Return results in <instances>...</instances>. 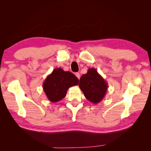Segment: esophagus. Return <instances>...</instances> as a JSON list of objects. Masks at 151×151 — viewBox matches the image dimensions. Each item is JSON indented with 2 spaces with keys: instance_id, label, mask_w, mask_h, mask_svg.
I'll return each instance as SVG.
<instances>
[{
  "instance_id": "1",
  "label": "esophagus",
  "mask_w": 151,
  "mask_h": 151,
  "mask_svg": "<svg viewBox=\"0 0 151 151\" xmlns=\"http://www.w3.org/2000/svg\"><path fill=\"white\" fill-rule=\"evenodd\" d=\"M75 75H76V77H77L78 79H80V77H81L80 74H79L78 73H75Z\"/></svg>"
}]
</instances>
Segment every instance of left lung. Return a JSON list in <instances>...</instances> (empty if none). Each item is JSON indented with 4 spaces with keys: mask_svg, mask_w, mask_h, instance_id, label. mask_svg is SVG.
I'll list each match as a JSON object with an SVG mask.
<instances>
[{
    "mask_svg": "<svg viewBox=\"0 0 151 151\" xmlns=\"http://www.w3.org/2000/svg\"><path fill=\"white\" fill-rule=\"evenodd\" d=\"M79 87L86 99L93 104L103 100L108 89V84L95 68H88L87 73L81 76Z\"/></svg>",
    "mask_w": 151,
    "mask_h": 151,
    "instance_id": "left-lung-1",
    "label": "left lung"
}]
</instances>
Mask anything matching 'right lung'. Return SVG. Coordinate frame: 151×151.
Masks as SVG:
<instances>
[{
	"instance_id": "add662e5",
	"label": "right lung",
	"mask_w": 151,
	"mask_h": 151,
	"mask_svg": "<svg viewBox=\"0 0 151 151\" xmlns=\"http://www.w3.org/2000/svg\"><path fill=\"white\" fill-rule=\"evenodd\" d=\"M78 82V78L72 73L57 68L46 78L42 88L48 100L57 103L66 96L68 88L77 85Z\"/></svg>"
}]
</instances>
